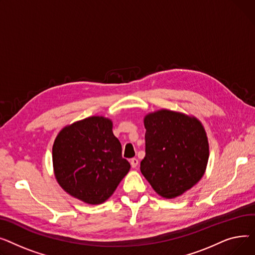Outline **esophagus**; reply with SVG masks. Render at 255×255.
<instances>
[{
	"instance_id": "34e87169",
	"label": "esophagus",
	"mask_w": 255,
	"mask_h": 255,
	"mask_svg": "<svg viewBox=\"0 0 255 255\" xmlns=\"http://www.w3.org/2000/svg\"><path fill=\"white\" fill-rule=\"evenodd\" d=\"M129 162H130V166H131V168H137L138 167V164H139V160L137 159V158H131L130 160H129Z\"/></svg>"
}]
</instances>
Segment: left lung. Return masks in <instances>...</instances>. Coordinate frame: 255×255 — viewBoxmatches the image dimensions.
<instances>
[{"instance_id":"1","label":"left lung","mask_w":255,"mask_h":255,"mask_svg":"<svg viewBox=\"0 0 255 255\" xmlns=\"http://www.w3.org/2000/svg\"><path fill=\"white\" fill-rule=\"evenodd\" d=\"M145 157L140 170L166 199L181 196L203 177L209 158L206 131L197 118L160 110L144 119Z\"/></svg>"}]
</instances>
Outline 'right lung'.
<instances>
[{"instance_id":"1","label":"right lung","mask_w":255,"mask_h":255,"mask_svg":"<svg viewBox=\"0 0 255 255\" xmlns=\"http://www.w3.org/2000/svg\"><path fill=\"white\" fill-rule=\"evenodd\" d=\"M52 160L59 185L92 205L109 199L130 168L111 121L100 116L63 128L53 144Z\"/></svg>"}]
</instances>
